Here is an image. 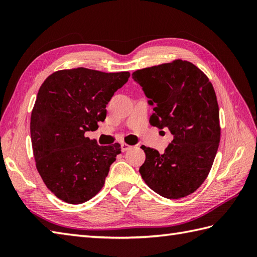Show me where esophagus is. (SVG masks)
<instances>
[{"mask_svg":"<svg viewBox=\"0 0 257 257\" xmlns=\"http://www.w3.org/2000/svg\"><path fill=\"white\" fill-rule=\"evenodd\" d=\"M133 147L132 146H129V145H127V144H121V150L124 152V151H128V150H130L132 149Z\"/></svg>","mask_w":257,"mask_h":257,"instance_id":"1","label":"esophagus"}]
</instances>
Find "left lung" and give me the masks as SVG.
<instances>
[{
  "label": "left lung",
  "mask_w": 257,
  "mask_h": 257,
  "mask_svg": "<svg viewBox=\"0 0 257 257\" xmlns=\"http://www.w3.org/2000/svg\"><path fill=\"white\" fill-rule=\"evenodd\" d=\"M133 78L155 105L150 124L168 128L173 135L163 154L141 146L146 161L139 172L163 198H184L205 181L219 148L221 127L214 88L200 68L182 59L138 69Z\"/></svg>",
  "instance_id": "8db88e82"
}]
</instances>
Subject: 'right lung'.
Listing matches in <instances>:
<instances>
[{"mask_svg": "<svg viewBox=\"0 0 257 257\" xmlns=\"http://www.w3.org/2000/svg\"><path fill=\"white\" fill-rule=\"evenodd\" d=\"M129 72L84 67L62 69L44 80L31 114V139L38 173L47 189L70 204L90 200L105 184L121 152L86 137L106 118V105L127 83Z\"/></svg>", "mask_w": 257, "mask_h": 257, "instance_id": "1", "label": "right lung"}]
</instances>
